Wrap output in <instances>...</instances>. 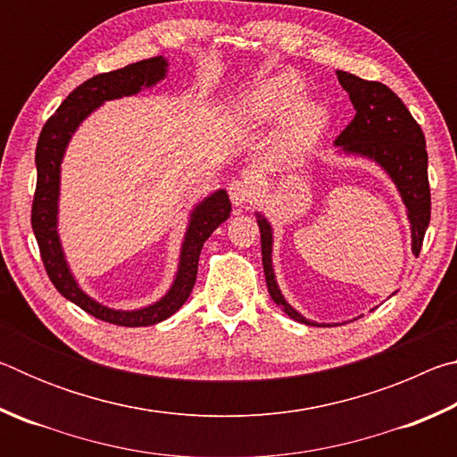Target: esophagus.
<instances>
[{"label":"esophagus","mask_w":457,"mask_h":457,"mask_svg":"<svg viewBox=\"0 0 457 457\" xmlns=\"http://www.w3.org/2000/svg\"><path fill=\"white\" fill-rule=\"evenodd\" d=\"M228 193H229L231 204H234L236 207L250 205L252 201H253V195H256V193H253L252 183L245 181V179H234V181H231L229 187H228Z\"/></svg>","instance_id":"34e87169"}]
</instances>
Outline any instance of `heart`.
I'll use <instances>...</instances> for the list:
<instances>
[{
    "label": "heart",
    "mask_w": 457,
    "mask_h": 457,
    "mask_svg": "<svg viewBox=\"0 0 457 457\" xmlns=\"http://www.w3.org/2000/svg\"><path fill=\"white\" fill-rule=\"evenodd\" d=\"M304 95V82L296 74L284 72L260 84L244 100V111L258 125H272L290 112L286 122L288 137L294 141H311L324 127V111L314 103H303Z\"/></svg>",
    "instance_id": "obj_1"
}]
</instances>
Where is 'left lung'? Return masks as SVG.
<instances>
[{
	"mask_svg": "<svg viewBox=\"0 0 457 457\" xmlns=\"http://www.w3.org/2000/svg\"><path fill=\"white\" fill-rule=\"evenodd\" d=\"M337 79L354 106V119L337 137L335 145L345 153L369 157L381 165L403 197L409 221H411L413 253L420 256L425 229L431 218V193L428 179V151L421 127L401 103V98L375 80H362L359 76L338 71ZM260 239H262V264H264L268 292L278 306L290 319L311 324V327H327L306 320L286 303L278 288L272 270V228L258 213Z\"/></svg>",
	"mask_w": 457,
	"mask_h": 457,
	"instance_id": "left-lung-1",
	"label": "left lung"
}]
</instances>
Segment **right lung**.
<instances>
[{
  "label": "right lung",
  "mask_w": 457,
  "mask_h": 457,
  "mask_svg": "<svg viewBox=\"0 0 457 457\" xmlns=\"http://www.w3.org/2000/svg\"><path fill=\"white\" fill-rule=\"evenodd\" d=\"M165 72L167 60L154 56L119 68V71L92 76L87 82H82L79 88L72 90L64 103L58 106V111L46 120L36 146L37 181L32 204V229L37 239V247H40L46 274H48L62 296L80 306L84 312L96 316L104 322L119 324V327H151V324L165 320L179 311L185 300L189 298L193 284H195L201 247H204L205 239L213 234V229L229 218L231 212L229 197L223 189L215 191L212 197L201 201L191 213L187 234H185L181 247L179 270H177L171 290L159 303L141 308V311H112V308L98 304L96 300H92L88 294H84L79 288L71 270H68L56 229L60 163L62 157H64L66 145L80 122L104 100L137 95L138 90L163 80Z\"/></svg>",
  "instance_id": "right-lung-1"
}]
</instances>
